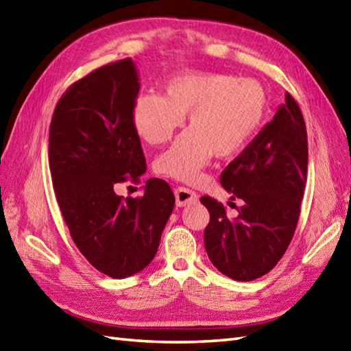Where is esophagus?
<instances>
[{
    "label": "esophagus",
    "mask_w": 351,
    "mask_h": 351,
    "mask_svg": "<svg viewBox=\"0 0 351 351\" xmlns=\"http://www.w3.org/2000/svg\"><path fill=\"white\" fill-rule=\"evenodd\" d=\"M175 199H176V206H179V208H184V206L197 203V200H199V195H197L193 190H190V188L178 186L175 190Z\"/></svg>",
    "instance_id": "obj_1"
}]
</instances>
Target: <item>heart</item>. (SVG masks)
Wrapping results in <instances>:
<instances>
[{"label":"heart","instance_id":"1","mask_svg":"<svg viewBox=\"0 0 351 351\" xmlns=\"http://www.w3.org/2000/svg\"><path fill=\"white\" fill-rule=\"evenodd\" d=\"M269 110L265 86L255 78L179 73L165 84L163 96L142 95L133 105L132 121L148 145L173 136L188 114V130L156 158V172L194 182L215 156H239L263 129Z\"/></svg>","mask_w":351,"mask_h":351}]
</instances>
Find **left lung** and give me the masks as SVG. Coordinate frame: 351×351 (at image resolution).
Instances as JSON below:
<instances>
[{
	"mask_svg": "<svg viewBox=\"0 0 351 351\" xmlns=\"http://www.w3.org/2000/svg\"><path fill=\"white\" fill-rule=\"evenodd\" d=\"M285 97L273 120L221 173L231 199L243 202L237 217L228 218L223 204L209 195L200 199L210 215L206 252L232 280L250 282L271 271L298 223L307 181V130L298 104L289 93Z\"/></svg>",
	"mask_w": 351,
	"mask_h": 351,
	"instance_id": "1",
	"label": "left lung"
}]
</instances>
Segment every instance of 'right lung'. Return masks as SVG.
<instances>
[{"mask_svg": "<svg viewBox=\"0 0 351 351\" xmlns=\"http://www.w3.org/2000/svg\"><path fill=\"white\" fill-rule=\"evenodd\" d=\"M139 87L130 58L108 64L66 90L50 123L49 163L60 212L80 252L112 278L152 261L175 206L169 184L157 178L136 199L115 193L147 172L132 121Z\"/></svg>", "mask_w": 351, "mask_h": 351, "instance_id": "right-lung-1", "label": "right lung"}]
</instances>
